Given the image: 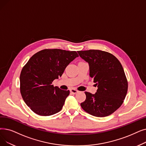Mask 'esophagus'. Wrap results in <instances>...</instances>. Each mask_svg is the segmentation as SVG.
Returning <instances> with one entry per match:
<instances>
[{
    "label": "esophagus",
    "instance_id": "34e87169",
    "mask_svg": "<svg viewBox=\"0 0 146 146\" xmlns=\"http://www.w3.org/2000/svg\"><path fill=\"white\" fill-rule=\"evenodd\" d=\"M70 92L73 94H76V93L78 92V91L76 90H75V89H71Z\"/></svg>",
    "mask_w": 146,
    "mask_h": 146
}]
</instances>
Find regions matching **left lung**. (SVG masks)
<instances>
[{"mask_svg":"<svg viewBox=\"0 0 146 146\" xmlns=\"http://www.w3.org/2000/svg\"><path fill=\"white\" fill-rule=\"evenodd\" d=\"M89 64L90 76L98 89L92 94L85 92L86 100L80 106L96 117L109 116L119 109L128 91V82L120 61L115 56L100 50L78 51Z\"/></svg>","mask_w":146,"mask_h":146,"instance_id":"obj_1","label":"left lung"}]
</instances>
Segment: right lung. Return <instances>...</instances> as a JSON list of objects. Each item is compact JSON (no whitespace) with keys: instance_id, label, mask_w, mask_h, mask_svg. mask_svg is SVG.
I'll use <instances>...</instances> for the list:
<instances>
[{"instance_id":"obj_1","label":"right lung","mask_w":146,"mask_h":146,"mask_svg":"<svg viewBox=\"0 0 146 146\" xmlns=\"http://www.w3.org/2000/svg\"><path fill=\"white\" fill-rule=\"evenodd\" d=\"M79 56L76 51L59 49H43L36 53L23 68L20 92L30 109L40 116H50L62 108L70 91L52 85L66 67Z\"/></svg>"}]
</instances>
